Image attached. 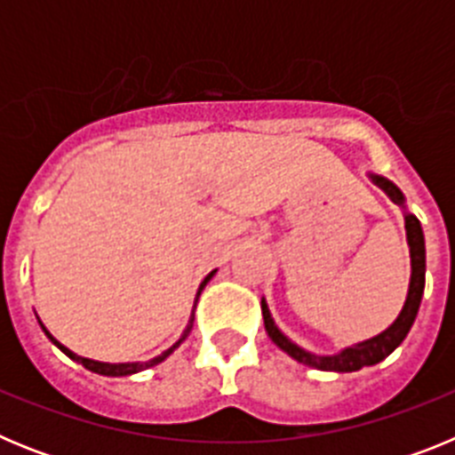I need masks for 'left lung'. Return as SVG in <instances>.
Returning a JSON list of instances; mask_svg holds the SVG:
<instances>
[{
    "instance_id": "obj_1",
    "label": "left lung",
    "mask_w": 455,
    "mask_h": 455,
    "mask_svg": "<svg viewBox=\"0 0 455 455\" xmlns=\"http://www.w3.org/2000/svg\"><path fill=\"white\" fill-rule=\"evenodd\" d=\"M367 175L378 188H383L385 196H387L394 204H399V207L403 209L405 239H408L410 248V284L403 307H401L399 316L394 319V323L387 325L383 332H378V335L369 337V339L364 341H357V344H351V347H344L337 353H315L299 347L296 341L289 339V337L277 328L275 319L271 316V309H268L267 299H262L264 328H267L273 344H275L277 348H283V351L287 353V355H291L293 360H299V363L307 364V367L312 369H321V371L348 373L357 371V369L363 367H371V364H378L380 360H385L394 348L401 347V341H403L405 335L410 332V328H412V323H415L417 319V312H419L421 296H424L426 246L424 230H421L419 219H417L412 212H408V207H405V196L392 180L383 178V175H376V172H367Z\"/></svg>"
}]
</instances>
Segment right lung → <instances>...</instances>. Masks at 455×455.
Masks as SVG:
<instances>
[{
    "label": "right lung",
    "instance_id": "right-lung-1",
    "mask_svg": "<svg viewBox=\"0 0 455 455\" xmlns=\"http://www.w3.org/2000/svg\"><path fill=\"white\" fill-rule=\"evenodd\" d=\"M214 275H216V268H214V271H212V273H207V277H204L203 283H200L198 293H196V303H193V307L198 305L200 293H203V289L207 287V283H209V280H212V277H214ZM193 316H196V315H193V312H191V319H188L187 328H184V332H182V337H180V339L175 341V344H172L171 348H166V351H164L162 355L152 357V360H146V363H116V364H111V363H98V360H91V357H82V355H77V353H72L70 348L63 347L61 341L56 339V337L52 335L50 331H47L45 325H43V321L38 319V323H40V328H43V332H45V335L50 337L52 344H54L56 348H61V351L66 353V355L70 357V360H75V363H79V364H82V367H86L88 371L100 373V376H114V378H120V376H132V373H139V371H143V369H150V367H155V364L164 363V360H166V357L171 355V353L175 351V348H178L180 344H182V341L188 337V332H191V328H193Z\"/></svg>",
    "mask_w": 455,
    "mask_h": 455
}]
</instances>
